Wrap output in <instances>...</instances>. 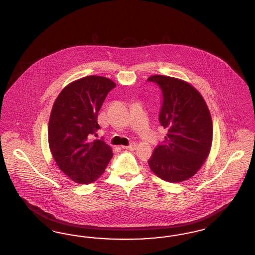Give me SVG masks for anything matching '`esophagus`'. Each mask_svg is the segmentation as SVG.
<instances>
[{"label":"esophagus","instance_id":"34e87169","mask_svg":"<svg viewBox=\"0 0 255 255\" xmlns=\"http://www.w3.org/2000/svg\"><path fill=\"white\" fill-rule=\"evenodd\" d=\"M122 148L123 149H127V150H135L136 144L133 142V143H131V144H129L128 146H122Z\"/></svg>","mask_w":255,"mask_h":255}]
</instances>
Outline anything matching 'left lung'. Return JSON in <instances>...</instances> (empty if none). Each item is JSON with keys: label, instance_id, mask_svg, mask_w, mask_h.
<instances>
[{"label": "left lung", "instance_id": "left-lung-1", "mask_svg": "<svg viewBox=\"0 0 255 255\" xmlns=\"http://www.w3.org/2000/svg\"><path fill=\"white\" fill-rule=\"evenodd\" d=\"M161 91L158 121L167 133L148 160L158 178L180 182L194 176L205 162L212 143V121L200 93L182 80L153 75L147 79Z\"/></svg>", "mask_w": 255, "mask_h": 255}]
</instances>
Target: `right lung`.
<instances>
[{"label": "right lung", "mask_w": 255, "mask_h": 255, "mask_svg": "<svg viewBox=\"0 0 255 255\" xmlns=\"http://www.w3.org/2000/svg\"><path fill=\"white\" fill-rule=\"evenodd\" d=\"M116 84L91 75L69 84L56 98L49 122V144L53 158L71 180L92 183L103 174L113 151L103 138L92 140L100 126L98 112Z\"/></svg>", "instance_id": "right-lung-1"}]
</instances>
